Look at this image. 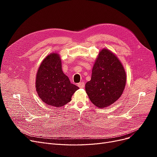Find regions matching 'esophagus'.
Instances as JSON below:
<instances>
[{"mask_svg": "<svg viewBox=\"0 0 157 157\" xmlns=\"http://www.w3.org/2000/svg\"><path fill=\"white\" fill-rule=\"evenodd\" d=\"M78 86L80 88H83L84 87V82H79L78 84Z\"/></svg>", "mask_w": 157, "mask_h": 157, "instance_id": "esophagus-1", "label": "esophagus"}]
</instances>
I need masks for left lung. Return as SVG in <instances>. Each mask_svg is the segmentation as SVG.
Listing matches in <instances>:
<instances>
[{"mask_svg": "<svg viewBox=\"0 0 157 157\" xmlns=\"http://www.w3.org/2000/svg\"><path fill=\"white\" fill-rule=\"evenodd\" d=\"M126 82V72L120 60L110 50L103 48L99 52L85 90L92 103L104 108L121 96Z\"/></svg>", "mask_w": 157, "mask_h": 157, "instance_id": "8db88e82", "label": "left lung"}]
</instances>
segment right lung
Masks as SVG:
<instances>
[{"label":"right lung","instance_id":"1","mask_svg":"<svg viewBox=\"0 0 157 157\" xmlns=\"http://www.w3.org/2000/svg\"><path fill=\"white\" fill-rule=\"evenodd\" d=\"M36 90L42 101L56 107H62L71 100L79 88L71 84L61 69L59 55L52 53L42 61L38 69Z\"/></svg>","mask_w":157,"mask_h":157}]
</instances>
